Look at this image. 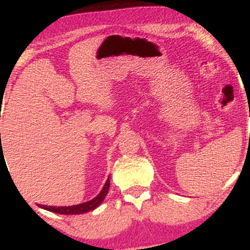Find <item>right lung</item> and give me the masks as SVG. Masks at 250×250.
Wrapping results in <instances>:
<instances>
[{
	"mask_svg": "<svg viewBox=\"0 0 250 250\" xmlns=\"http://www.w3.org/2000/svg\"><path fill=\"white\" fill-rule=\"evenodd\" d=\"M109 186H110V180H107V182L103 186L102 190L100 191V194L97 195L96 197H94L93 200L88 201V202L81 203V205L76 206H69V207H54V206H44L41 205V208L45 209V210L53 211V213L57 214H63V215H77V214H84L88 213V211L94 210V209L99 207L102 203V201L104 200L105 195L108 194Z\"/></svg>",
	"mask_w": 250,
	"mask_h": 250,
	"instance_id": "add662e5",
	"label": "right lung"
}]
</instances>
